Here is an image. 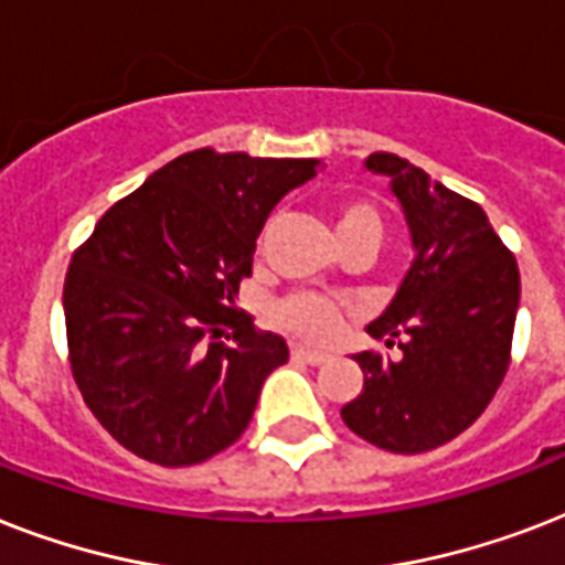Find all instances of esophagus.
Masks as SVG:
<instances>
[{"label":"esophagus","mask_w":565,"mask_h":565,"mask_svg":"<svg viewBox=\"0 0 565 565\" xmlns=\"http://www.w3.org/2000/svg\"><path fill=\"white\" fill-rule=\"evenodd\" d=\"M290 358L299 363H310V366H319V363L328 361L326 352H313V349H305V345H292Z\"/></svg>","instance_id":"obj_1"}]
</instances>
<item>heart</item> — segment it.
<instances>
[{
    "label": "heart",
    "instance_id": "b5f03b06",
    "mask_svg": "<svg viewBox=\"0 0 565 565\" xmlns=\"http://www.w3.org/2000/svg\"><path fill=\"white\" fill-rule=\"evenodd\" d=\"M334 225L340 243L354 237L381 239V228H384L381 213L366 199H340L334 207ZM273 317L284 331L310 343H326L340 328V308L317 292H292L275 305Z\"/></svg>",
    "mask_w": 565,
    "mask_h": 565
}]
</instances>
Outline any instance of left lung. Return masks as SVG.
Returning <instances> with one entry per match:
<instances>
[{
    "instance_id": "left-lung-1",
    "label": "left lung",
    "mask_w": 565,
    "mask_h": 565,
    "mask_svg": "<svg viewBox=\"0 0 565 565\" xmlns=\"http://www.w3.org/2000/svg\"><path fill=\"white\" fill-rule=\"evenodd\" d=\"M366 170L390 175L416 257L390 308L366 328L398 343L402 358L354 354L363 390L340 413L372 446L422 455L463 434L504 381L519 266L478 202L398 154H370Z\"/></svg>"
}]
</instances>
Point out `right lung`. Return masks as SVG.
<instances>
[{"instance_id":"obj_1","label":"right lung","mask_w":565,"mask_h":565,"mask_svg":"<svg viewBox=\"0 0 565 565\" xmlns=\"http://www.w3.org/2000/svg\"><path fill=\"white\" fill-rule=\"evenodd\" d=\"M317 170V158L195 149L119 199L75 248L70 366L84 404L131 455L195 466L248 428L266 375L290 352L234 299L269 211Z\"/></svg>"}]
</instances>
